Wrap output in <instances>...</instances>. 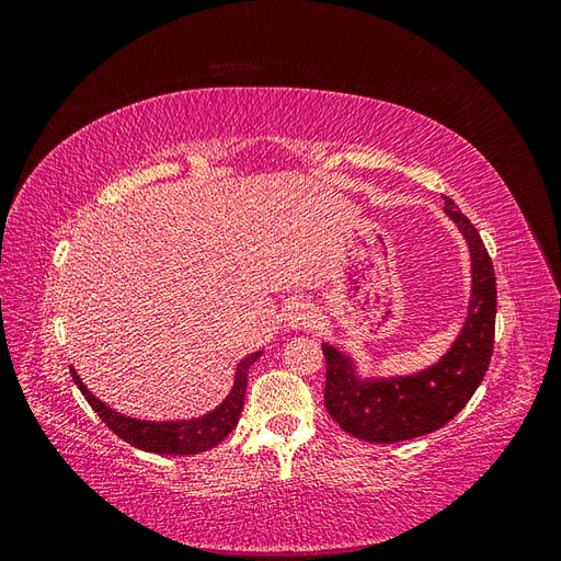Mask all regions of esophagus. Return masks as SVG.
<instances>
[{
	"mask_svg": "<svg viewBox=\"0 0 561 561\" xmlns=\"http://www.w3.org/2000/svg\"><path fill=\"white\" fill-rule=\"evenodd\" d=\"M313 309H309L307 304H297V307L287 316V325L290 328H309L313 322Z\"/></svg>",
	"mask_w": 561,
	"mask_h": 561,
	"instance_id": "esophagus-1",
	"label": "esophagus"
}]
</instances>
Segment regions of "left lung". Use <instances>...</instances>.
Returning a JSON list of instances; mask_svg holds the SVG:
<instances>
[{
  "label": "left lung",
  "mask_w": 561,
  "mask_h": 561,
  "mask_svg": "<svg viewBox=\"0 0 561 561\" xmlns=\"http://www.w3.org/2000/svg\"><path fill=\"white\" fill-rule=\"evenodd\" d=\"M445 213L466 236L472 262L468 318L447 355L412 377L358 379L351 358L322 344L328 412L346 433L365 443L393 445L443 428L468 404L489 369L496 330L494 264L478 229L449 196H445Z\"/></svg>",
  "instance_id": "8db88e82"
}]
</instances>
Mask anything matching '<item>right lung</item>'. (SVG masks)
<instances>
[{
	"instance_id": "right-lung-1",
	"label": "right lung",
	"mask_w": 561,
	"mask_h": 561,
	"mask_svg": "<svg viewBox=\"0 0 561 561\" xmlns=\"http://www.w3.org/2000/svg\"><path fill=\"white\" fill-rule=\"evenodd\" d=\"M262 351L248 355L236 369V379L227 400L206 416L190 419V421H140L114 412L112 407L100 402L91 390L83 386L75 367H70L72 379L79 386L81 396L93 407V412L107 423V428L124 439V443L138 447L151 454H168V456H186L201 454L217 447L222 439L236 428L239 416L243 412L245 388H248V371L252 363L257 360Z\"/></svg>"
}]
</instances>
